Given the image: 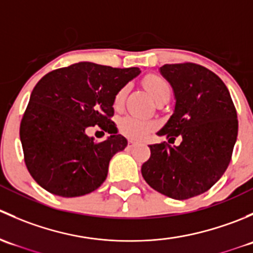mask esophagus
I'll list each match as a JSON object with an SVG mask.
<instances>
[{
  "label": "esophagus",
  "instance_id": "obj_1",
  "mask_svg": "<svg viewBox=\"0 0 253 253\" xmlns=\"http://www.w3.org/2000/svg\"><path fill=\"white\" fill-rule=\"evenodd\" d=\"M137 144V142H134L133 139H128V147L129 148H132V147H134V145Z\"/></svg>",
  "mask_w": 253,
  "mask_h": 253
}]
</instances>
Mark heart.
Here are the masks:
<instances>
[{"mask_svg":"<svg viewBox=\"0 0 253 253\" xmlns=\"http://www.w3.org/2000/svg\"><path fill=\"white\" fill-rule=\"evenodd\" d=\"M143 85L147 89L148 93L152 95L154 100H157L163 94L170 93V85L164 78L158 75H149L143 79ZM126 88L120 89L114 98V108L120 109L124 104V99L126 96ZM119 131L124 136L128 137L131 139H142L149 133L154 127L152 121L143 117L133 116V115H127L121 117L117 122Z\"/></svg>","mask_w":253,"mask_h":253,"instance_id":"obj_1","label":"heart"}]
</instances>
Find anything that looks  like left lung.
I'll use <instances>...</instances> for the list:
<instances>
[{"label": "left lung", "mask_w": 253, "mask_h": 253, "mask_svg": "<svg viewBox=\"0 0 253 253\" xmlns=\"http://www.w3.org/2000/svg\"><path fill=\"white\" fill-rule=\"evenodd\" d=\"M172 86L174 114L158 136L173 142L149 145L150 158L142 165L148 185L174 200L205 193L223 176L237 138L236 109L230 93L215 73L196 63L160 67Z\"/></svg>", "instance_id": "left-lung-1"}]
</instances>
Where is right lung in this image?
Segmentation results:
<instances>
[{"label": "right lung", "instance_id": "obj_1", "mask_svg": "<svg viewBox=\"0 0 253 253\" xmlns=\"http://www.w3.org/2000/svg\"><path fill=\"white\" fill-rule=\"evenodd\" d=\"M139 73L137 67L78 62L38 82L19 136L28 171L42 188L61 197H79L100 187L111 158L127 145L111 121L114 98ZM95 124L112 136L104 142L88 137L85 129Z\"/></svg>", "mask_w": 253, "mask_h": 253}]
</instances>
